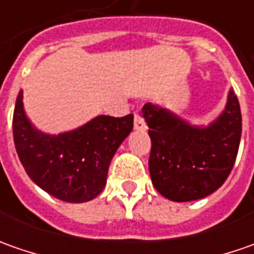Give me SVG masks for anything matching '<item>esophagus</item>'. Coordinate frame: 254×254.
I'll list each match as a JSON object with an SVG mask.
<instances>
[{"label": "esophagus", "instance_id": "esophagus-1", "mask_svg": "<svg viewBox=\"0 0 254 254\" xmlns=\"http://www.w3.org/2000/svg\"><path fill=\"white\" fill-rule=\"evenodd\" d=\"M134 128L135 130H145V122L138 112L134 113Z\"/></svg>", "mask_w": 254, "mask_h": 254}]
</instances>
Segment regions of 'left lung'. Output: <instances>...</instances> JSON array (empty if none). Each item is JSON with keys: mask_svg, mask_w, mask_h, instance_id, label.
Listing matches in <instances>:
<instances>
[{"mask_svg": "<svg viewBox=\"0 0 254 254\" xmlns=\"http://www.w3.org/2000/svg\"><path fill=\"white\" fill-rule=\"evenodd\" d=\"M152 185L175 202L205 198L223 185L235 165L242 135L239 100L230 90L225 112L209 127H193L172 113L144 104Z\"/></svg>", "mask_w": 254, "mask_h": 254, "instance_id": "1", "label": "left lung"}]
</instances>
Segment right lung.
Returning a JSON list of instances; mask_svg holds the SVG:
<instances>
[{
  "mask_svg": "<svg viewBox=\"0 0 254 254\" xmlns=\"http://www.w3.org/2000/svg\"><path fill=\"white\" fill-rule=\"evenodd\" d=\"M132 124V114L99 116L77 130L48 135L35 130L26 119L19 92L12 132L16 154L29 178L58 199L82 203L103 190L113 155Z\"/></svg>",
  "mask_w": 254,
  "mask_h": 254,
  "instance_id": "add662e5",
  "label": "right lung"
}]
</instances>
